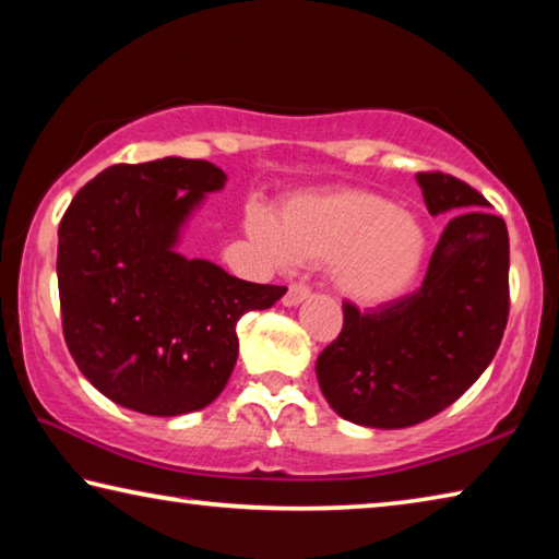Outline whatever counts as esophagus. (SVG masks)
I'll use <instances>...</instances> for the list:
<instances>
[{"instance_id":"esophagus-1","label":"esophagus","mask_w":559,"mask_h":559,"mask_svg":"<svg viewBox=\"0 0 559 559\" xmlns=\"http://www.w3.org/2000/svg\"><path fill=\"white\" fill-rule=\"evenodd\" d=\"M310 296V288L302 286V283H293V286H288L286 296H283V306L286 308H296L300 306L302 300H306Z\"/></svg>"}]
</instances>
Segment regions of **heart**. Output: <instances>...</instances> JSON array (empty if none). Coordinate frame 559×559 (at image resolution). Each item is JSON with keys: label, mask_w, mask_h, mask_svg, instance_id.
Masks as SVG:
<instances>
[{"label": "heart", "mask_w": 559, "mask_h": 559, "mask_svg": "<svg viewBox=\"0 0 559 559\" xmlns=\"http://www.w3.org/2000/svg\"><path fill=\"white\" fill-rule=\"evenodd\" d=\"M249 229L273 259L328 263L333 288L357 306L400 298L427 257L419 216L370 189L298 194L281 206L278 219L253 212Z\"/></svg>", "instance_id": "obj_1"}]
</instances>
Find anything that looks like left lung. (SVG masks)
<instances>
[{"mask_svg": "<svg viewBox=\"0 0 559 559\" xmlns=\"http://www.w3.org/2000/svg\"><path fill=\"white\" fill-rule=\"evenodd\" d=\"M431 216L453 214L409 296L345 323L316 362L318 384L343 419L404 429L453 404L484 374L508 323L510 246L486 197L443 173H419Z\"/></svg>", "mask_w": 559, "mask_h": 559, "instance_id": "obj_1", "label": "left lung"}]
</instances>
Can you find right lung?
<instances>
[{
    "instance_id": "right-lung-1",
    "label": "right lung",
    "mask_w": 559,
    "mask_h": 559,
    "mask_svg": "<svg viewBox=\"0 0 559 559\" xmlns=\"http://www.w3.org/2000/svg\"><path fill=\"white\" fill-rule=\"evenodd\" d=\"M226 175L204 159L112 165L73 197L59 226L63 337L86 380L126 409H204L239 357L236 323L283 286H261L179 253L182 229Z\"/></svg>"
}]
</instances>
